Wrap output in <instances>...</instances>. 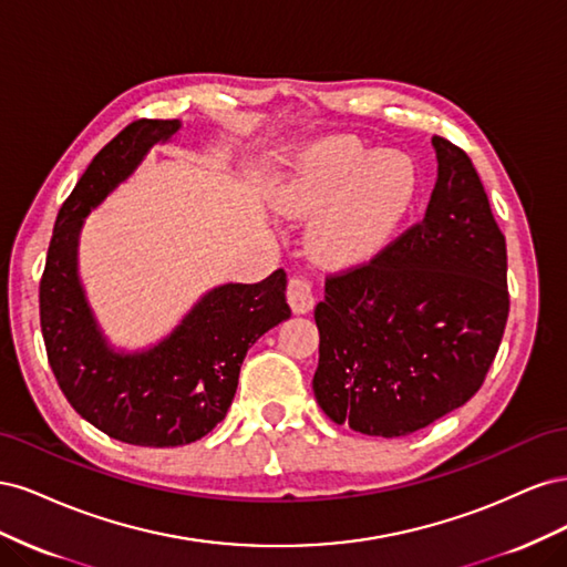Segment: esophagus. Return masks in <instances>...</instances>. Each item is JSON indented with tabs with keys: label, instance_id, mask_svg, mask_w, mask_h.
<instances>
[{
	"label": "esophagus",
	"instance_id": "34e87169",
	"mask_svg": "<svg viewBox=\"0 0 567 567\" xmlns=\"http://www.w3.org/2000/svg\"><path fill=\"white\" fill-rule=\"evenodd\" d=\"M286 298H288L290 310H293L296 315H307L315 307L312 286H310V281H305L300 277H293V279L288 281Z\"/></svg>",
	"mask_w": 567,
	"mask_h": 567
}]
</instances>
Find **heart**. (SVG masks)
Here are the masks:
<instances>
[{
  "label": "heart",
  "mask_w": 567,
  "mask_h": 567,
  "mask_svg": "<svg viewBox=\"0 0 567 567\" xmlns=\"http://www.w3.org/2000/svg\"><path fill=\"white\" fill-rule=\"evenodd\" d=\"M416 165L402 151H371L350 136L315 146L284 188V210L312 217L310 246L326 262L381 250L409 213Z\"/></svg>",
  "instance_id": "b5f03b06"
}]
</instances>
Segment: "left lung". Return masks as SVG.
Wrapping results in <instances>:
<instances>
[{
  "instance_id": "left-lung-1",
  "label": "left lung",
  "mask_w": 567,
  "mask_h": 567,
  "mask_svg": "<svg viewBox=\"0 0 567 567\" xmlns=\"http://www.w3.org/2000/svg\"><path fill=\"white\" fill-rule=\"evenodd\" d=\"M425 217L326 279L315 398L338 425L404 437L483 385L508 319L506 238L466 151L433 136Z\"/></svg>"
}]
</instances>
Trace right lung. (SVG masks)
Returning <instances> with one entry per match:
<instances>
[{
    "instance_id": "add662e5",
    "label": "right lung",
    "mask_w": 567,
    "mask_h": 567,
    "mask_svg": "<svg viewBox=\"0 0 567 567\" xmlns=\"http://www.w3.org/2000/svg\"><path fill=\"white\" fill-rule=\"evenodd\" d=\"M179 127V120H136L96 153L59 210L40 281L47 357L65 400L101 433L136 447L208 435L227 416L246 352L290 317L286 271L277 269L260 284L208 290L148 350L117 352L101 333L78 274L84 217Z\"/></svg>"
}]
</instances>
